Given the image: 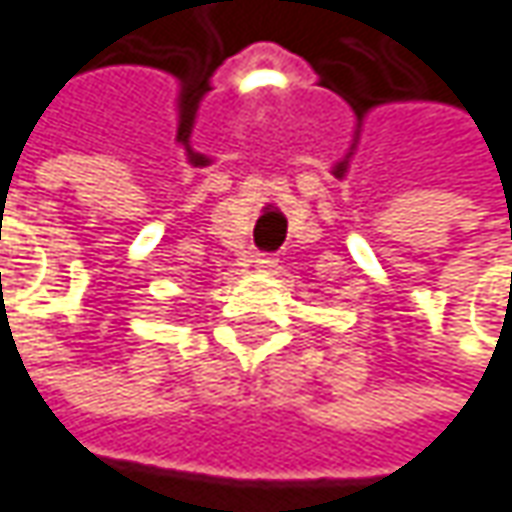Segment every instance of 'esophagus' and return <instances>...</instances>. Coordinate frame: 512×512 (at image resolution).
Here are the masks:
<instances>
[{"label":"esophagus","mask_w":512,"mask_h":512,"mask_svg":"<svg viewBox=\"0 0 512 512\" xmlns=\"http://www.w3.org/2000/svg\"><path fill=\"white\" fill-rule=\"evenodd\" d=\"M255 269H260V272H269V269H275L278 266V257L275 255H255Z\"/></svg>","instance_id":"obj_1"}]
</instances>
